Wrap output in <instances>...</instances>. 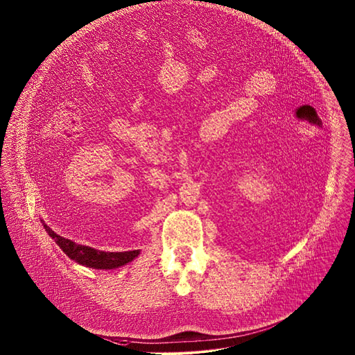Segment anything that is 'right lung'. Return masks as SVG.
Here are the masks:
<instances>
[{"label": "right lung", "mask_w": 355, "mask_h": 355, "mask_svg": "<svg viewBox=\"0 0 355 355\" xmlns=\"http://www.w3.org/2000/svg\"><path fill=\"white\" fill-rule=\"evenodd\" d=\"M53 239H56L55 241L58 243V245L63 250V252H66L67 257L71 258L72 261L93 269H116L132 262L140 254L139 250L128 252H103L90 247L75 244L71 240L63 239L56 234H53Z\"/></svg>", "instance_id": "1"}]
</instances>
